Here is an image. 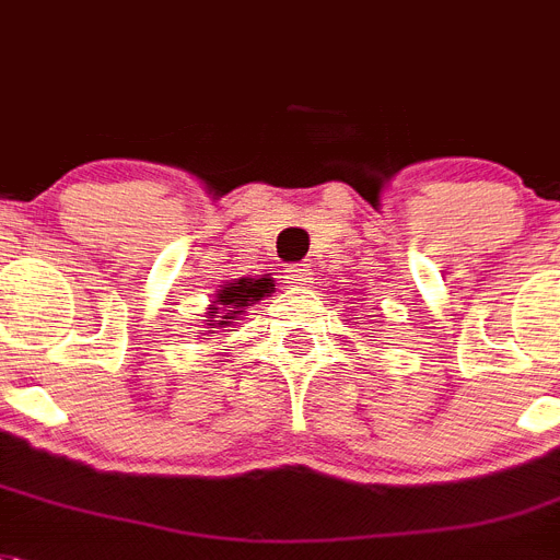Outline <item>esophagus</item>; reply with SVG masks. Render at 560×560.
I'll list each match as a JSON object with an SVG mask.
<instances>
[{
    "label": "esophagus",
    "mask_w": 560,
    "mask_h": 560,
    "mask_svg": "<svg viewBox=\"0 0 560 560\" xmlns=\"http://www.w3.org/2000/svg\"><path fill=\"white\" fill-rule=\"evenodd\" d=\"M310 276H313V272L307 270V265H288V267H284V279H288V284H293V288H302V284H307Z\"/></svg>",
    "instance_id": "1"
}]
</instances>
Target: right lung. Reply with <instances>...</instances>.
Masks as SVG:
<instances>
[{
    "mask_svg": "<svg viewBox=\"0 0 560 560\" xmlns=\"http://www.w3.org/2000/svg\"><path fill=\"white\" fill-rule=\"evenodd\" d=\"M276 284L272 279H238L230 281L228 288L215 293V302L210 307V316L215 318L213 327H230L233 322H238V316L244 313V307L256 304L258 299H265L267 293H272ZM215 312H222V317H215Z\"/></svg>",
    "mask_w": 560,
    "mask_h": 560,
    "instance_id": "right-lung-1",
    "label": "right lung"
}]
</instances>
